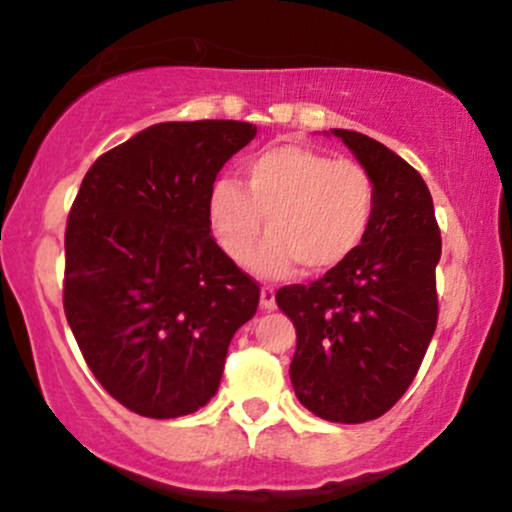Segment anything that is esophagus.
<instances>
[{"instance_id": "obj_1", "label": "esophagus", "mask_w": 512, "mask_h": 512, "mask_svg": "<svg viewBox=\"0 0 512 512\" xmlns=\"http://www.w3.org/2000/svg\"><path fill=\"white\" fill-rule=\"evenodd\" d=\"M260 304H262V309H267V311L277 309V299H274V287H270V284L260 289Z\"/></svg>"}]
</instances>
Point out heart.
Segmentation results:
<instances>
[{"mask_svg":"<svg viewBox=\"0 0 512 512\" xmlns=\"http://www.w3.org/2000/svg\"><path fill=\"white\" fill-rule=\"evenodd\" d=\"M378 213V188L365 166L301 144H277L242 166V184L218 179L208 220L218 245L238 265L250 262L262 230L272 235L255 257L267 277L299 265L324 274L363 247Z\"/></svg>","mask_w":512,"mask_h":512,"instance_id":"obj_1","label":"heart"}]
</instances>
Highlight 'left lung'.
<instances>
[{"mask_svg": "<svg viewBox=\"0 0 512 512\" xmlns=\"http://www.w3.org/2000/svg\"><path fill=\"white\" fill-rule=\"evenodd\" d=\"M378 188L363 247L277 304L297 328L289 375L299 402L328 422L378 419L412 385L439 319L441 235L422 176L375 139L333 129Z\"/></svg>", "mask_w": 512, "mask_h": 512, "instance_id": "obj_1", "label": "left lung"}]
</instances>
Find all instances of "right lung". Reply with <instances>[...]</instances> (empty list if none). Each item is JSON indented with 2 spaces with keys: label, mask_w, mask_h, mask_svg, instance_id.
Masks as SVG:
<instances>
[{
  "label": "right lung",
  "mask_w": 512,
  "mask_h": 512,
  "mask_svg": "<svg viewBox=\"0 0 512 512\" xmlns=\"http://www.w3.org/2000/svg\"><path fill=\"white\" fill-rule=\"evenodd\" d=\"M257 127L161 122L95 161L66 225L63 309L85 363L129 412L174 419L215 395L260 284L211 235L208 191Z\"/></svg>",
  "instance_id": "right-lung-1"
}]
</instances>
